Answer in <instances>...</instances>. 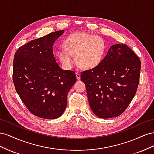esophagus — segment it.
<instances>
[{"label":"esophagus","mask_w":154,"mask_h":154,"mask_svg":"<svg viewBox=\"0 0 154 154\" xmlns=\"http://www.w3.org/2000/svg\"><path fill=\"white\" fill-rule=\"evenodd\" d=\"M76 78H77V80H80V78H81V75H80V74L78 72H76Z\"/></svg>","instance_id":"obj_1"}]
</instances>
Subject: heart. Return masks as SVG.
<instances>
[{"label":"heart","mask_w":154,"mask_h":154,"mask_svg":"<svg viewBox=\"0 0 154 154\" xmlns=\"http://www.w3.org/2000/svg\"><path fill=\"white\" fill-rule=\"evenodd\" d=\"M106 44L100 36L85 32H76L69 35L58 51V57L63 66L71 68L76 61L82 68L91 69L98 66L103 60Z\"/></svg>","instance_id":"heart-1"}]
</instances>
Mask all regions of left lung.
Listing matches in <instances>:
<instances>
[{"label": "left lung", "mask_w": 154, "mask_h": 154, "mask_svg": "<svg viewBox=\"0 0 154 154\" xmlns=\"http://www.w3.org/2000/svg\"><path fill=\"white\" fill-rule=\"evenodd\" d=\"M141 61L124 44L112 45L98 66L82 72L88 103L97 117H117L127 109L136 94Z\"/></svg>", "instance_id": "1"}]
</instances>
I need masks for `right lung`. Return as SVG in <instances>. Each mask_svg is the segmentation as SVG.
<instances>
[{"label":"right lung","instance_id":"1","mask_svg":"<svg viewBox=\"0 0 154 154\" xmlns=\"http://www.w3.org/2000/svg\"><path fill=\"white\" fill-rule=\"evenodd\" d=\"M63 30L30 41L14 56L13 81L17 92L31 113L53 119L66 108L67 94L76 82L75 72L60 68L53 45Z\"/></svg>","mask_w":154,"mask_h":154}]
</instances>
